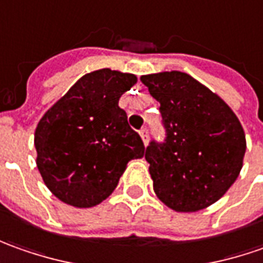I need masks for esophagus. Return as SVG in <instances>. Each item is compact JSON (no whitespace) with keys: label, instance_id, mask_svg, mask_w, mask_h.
Masks as SVG:
<instances>
[{"label":"esophagus","instance_id":"34e87169","mask_svg":"<svg viewBox=\"0 0 263 263\" xmlns=\"http://www.w3.org/2000/svg\"><path fill=\"white\" fill-rule=\"evenodd\" d=\"M140 135L142 141H144V144H147L148 142V128L147 126H142L140 129Z\"/></svg>","mask_w":263,"mask_h":263}]
</instances>
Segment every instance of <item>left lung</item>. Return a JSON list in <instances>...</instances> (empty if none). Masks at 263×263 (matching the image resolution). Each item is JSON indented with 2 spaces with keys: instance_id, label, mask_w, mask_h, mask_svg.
I'll return each instance as SVG.
<instances>
[{
  "instance_id": "left-lung-1",
  "label": "left lung",
  "mask_w": 263,
  "mask_h": 263,
  "mask_svg": "<svg viewBox=\"0 0 263 263\" xmlns=\"http://www.w3.org/2000/svg\"><path fill=\"white\" fill-rule=\"evenodd\" d=\"M160 103L164 138L149 141L154 192L175 211L194 213L217 202L239 176L246 151L237 116L185 72L142 76Z\"/></svg>"
}]
</instances>
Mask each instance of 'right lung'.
Returning <instances> with one entry per match:
<instances>
[{"instance_id": "1", "label": "right lung", "mask_w": 263, "mask_h": 263, "mask_svg": "<svg viewBox=\"0 0 263 263\" xmlns=\"http://www.w3.org/2000/svg\"><path fill=\"white\" fill-rule=\"evenodd\" d=\"M134 74L109 68L90 72L45 114L36 128L37 168L49 191L78 208L102 202L118 186L128 161L144 156L119 97Z\"/></svg>"}]
</instances>
